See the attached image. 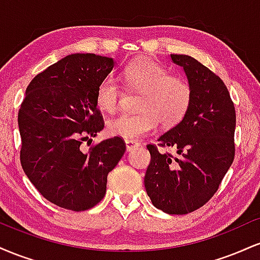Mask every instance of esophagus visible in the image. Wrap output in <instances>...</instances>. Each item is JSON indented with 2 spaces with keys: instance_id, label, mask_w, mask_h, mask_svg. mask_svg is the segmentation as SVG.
Wrapping results in <instances>:
<instances>
[{
  "instance_id": "1",
  "label": "esophagus",
  "mask_w": 260,
  "mask_h": 260,
  "mask_svg": "<svg viewBox=\"0 0 260 260\" xmlns=\"http://www.w3.org/2000/svg\"><path fill=\"white\" fill-rule=\"evenodd\" d=\"M126 147H127V151H132L133 149L140 147V143L132 139H126Z\"/></svg>"
}]
</instances>
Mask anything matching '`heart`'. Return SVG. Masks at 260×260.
<instances>
[{
    "mask_svg": "<svg viewBox=\"0 0 260 260\" xmlns=\"http://www.w3.org/2000/svg\"><path fill=\"white\" fill-rule=\"evenodd\" d=\"M124 84L138 91L136 112H124L107 121V133L127 139H138L153 132L157 122L174 127L186 117L193 100V89L183 77L171 76L166 68L151 59H137L123 70ZM123 90L112 76L99 83L95 101L100 110L112 112L120 106Z\"/></svg>",
    "mask_w": 260,
    "mask_h": 260,
    "instance_id": "b5f03b06",
    "label": "heart"
}]
</instances>
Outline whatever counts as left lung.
<instances>
[{
    "label": "left lung",
    "mask_w": 260,
    "mask_h": 260,
    "mask_svg": "<svg viewBox=\"0 0 260 260\" xmlns=\"http://www.w3.org/2000/svg\"><path fill=\"white\" fill-rule=\"evenodd\" d=\"M193 89L186 117L157 139L177 156L148 144L150 164L144 184L154 207L172 215L202 208L219 189L235 157L236 112L220 77L187 55H171Z\"/></svg>",
    "instance_id": "left-lung-1"
}]
</instances>
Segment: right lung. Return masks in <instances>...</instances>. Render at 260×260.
Returning a JSON list of instances; mask_svg holds the SVG:
<instances>
[{
    "mask_svg": "<svg viewBox=\"0 0 260 260\" xmlns=\"http://www.w3.org/2000/svg\"><path fill=\"white\" fill-rule=\"evenodd\" d=\"M112 58L74 53L34 77L18 112L20 164L41 196L57 207L88 210L106 193L107 175L126 151L113 137L83 150L104 128L95 94Z\"/></svg>",
    "mask_w": 260,
    "mask_h": 260,
    "instance_id": "right-lung-1",
    "label": "right lung"
}]
</instances>
